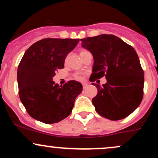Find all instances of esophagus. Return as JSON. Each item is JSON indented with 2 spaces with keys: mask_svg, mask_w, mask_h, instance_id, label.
<instances>
[{
  "mask_svg": "<svg viewBox=\"0 0 158 158\" xmlns=\"http://www.w3.org/2000/svg\"><path fill=\"white\" fill-rule=\"evenodd\" d=\"M82 86H83V89H85V88H87V86H88V84H87V83H82Z\"/></svg>",
  "mask_w": 158,
  "mask_h": 158,
  "instance_id": "34e87169",
  "label": "esophagus"
}]
</instances>
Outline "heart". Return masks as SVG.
Masks as SVG:
<instances>
[{
    "label": "heart",
    "instance_id": "obj_1",
    "mask_svg": "<svg viewBox=\"0 0 158 158\" xmlns=\"http://www.w3.org/2000/svg\"><path fill=\"white\" fill-rule=\"evenodd\" d=\"M86 51H87V50H81V53H82V52H86ZM73 77L75 78V79H77V80H79V81L83 80V79H84V74H83L82 73H77L74 74Z\"/></svg>",
    "mask_w": 158,
    "mask_h": 158
}]
</instances>
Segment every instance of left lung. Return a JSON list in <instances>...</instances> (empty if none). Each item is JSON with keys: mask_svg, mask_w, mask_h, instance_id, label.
<instances>
[{"mask_svg": "<svg viewBox=\"0 0 158 158\" xmlns=\"http://www.w3.org/2000/svg\"><path fill=\"white\" fill-rule=\"evenodd\" d=\"M81 46L94 56L90 81L106 77L107 82L97 87L92 99L99 115L110 120L126 118L140 104L143 97L144 72L131 45L114 35L102 34L80 39Z\"/></svg>", "mask_w": 158, "mask_h": 158, "instance_id": "1", "label": "left lung"}]
</instances>
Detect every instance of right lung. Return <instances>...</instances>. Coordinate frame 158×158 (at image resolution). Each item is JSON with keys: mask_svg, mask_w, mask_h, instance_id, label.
Returning <instances> with one entry per match:
<instances>
[{"mask_svg": "<svg viewBox=\"0 0 158 158\" xmlns=\"http://www.w3.org/2000/svg\"><path fill=\"white\" fill-rule=\"evenodd\" d=\"M79 41L77 39L48 38L34 43L25 52L18 68L19 94L33 119L52 124L71 113L82 85L72 80L59 86L52 77L59 69L64 68L67 56Z\"/></svg>", "mask_w": 158, "mask_h": 158, "instance_id": "add662e5", "label": "right lung"}]
</instances>
